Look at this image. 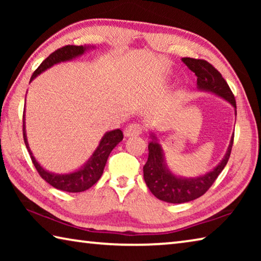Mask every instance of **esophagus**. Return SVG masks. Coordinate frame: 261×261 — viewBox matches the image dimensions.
Masks as SVG:
<instances>
[{"label": "esophagus", "mask_w": 261, "mask_h": 261, "mask_svg": "<svg viewBox=\"0 0 261 261\" xmlns=\"http://www.w3.org/2000/svg\"><path fill=\"white\" fill-rule=\"evenodd\" d=\"M143 134V126L137 124V123H132V124L127 125L124 130V136L125 137H134V136H139Z\"/></svg>", "instance_id": "34e87169"}]
</instances>
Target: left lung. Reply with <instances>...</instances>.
Instances as JSON below:
<instances>
[{
    "label": "left lung",
    "mask_w": 261,
    "mask_h": 261,
    "mask_svg": "<svg viewBox=\"0 0 261 261\" xmlns=\"http://www.w3.org/2000/svg\"><path fill=\"white\" fill-rule=\"evenodd\" d=\"M182 61L197 76L198 90L213 93L228 101L235 108V115L237 114L235 96L222 74L213 65L207 61L190 59V57H183ZM151 143L148 144V159L144 166L145 183L158 199L170 204H183L201 197L212 187V184L226 167L233 143L232 136L223 159L208 173L197 177H182L175 175L169 169L165 152L161 144L159 143L160 140L154 132H151Z\"/></svg>",
    "instance_id": "1"
}]
</instances>
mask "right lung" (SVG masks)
<instances>
[{
    "mask_svg": "<svg viewBox=\"0 0 261 261\" xmlns=\"http://www.w3.org/2000/svg\"><path fill=\"white\" fill-rule=\"evenodd\" d=\"M90 49H94V47L69 45L60 48V49L51 53V54L39 65V68L35 70L32 77H31L30 83L32 82L34 78H37L41 72L51 68L53 65L62 63V62H68L73 59H77V57L84 55ZM23 135L26 148H28L31 155V160H32L39 175H40L47 183H49L51 187L65 192H83L86 191V190H88L91 187H93V185L100 179L101 175L103 173L105 166L106 163H107L110 152H112L115 146H116L118 143H121L123 139V132L120 129H115L106 132L100 140L99 146L95 148V151L92 154L91 158L88 159L79 169L67 174H55L51 173V171L46 170L40 163L35 160L32 151L30 149L25 130V110L23 115Z\"/></svg>",
    "mask_w": 261,
    "mask_h": 261,
    "instance_id": "obj_1",
    "label": "right lung"
}]
</instances>
